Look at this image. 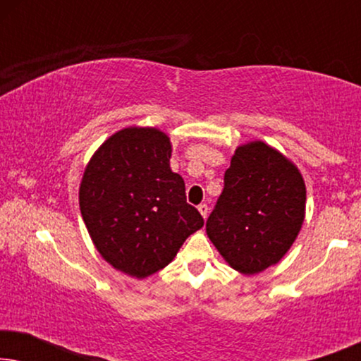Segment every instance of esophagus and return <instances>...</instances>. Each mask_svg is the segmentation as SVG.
Masks as SVG:
<instances>
[{
  "instance_id": "34e87169",
  "label": "esophagus",
  "mask_w": 361,
  "mask_h": 361,
  "mask_svg": "<svg viewBox=\"0 0 361 361\" xmlns=\"http://www.w3.org/2000/svg\"><path fill=\"white\" fill-rule=\"evenodd\" d=\"M199 212L202 214V216H204V219H207V215H209V205L200 204L199 205Z\"/></svg>"
}]
</instances>
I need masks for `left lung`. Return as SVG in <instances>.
<instances>
[{
    "label": "left lung",
    "mask_w": 361,
    "mask_h": 361,
    "mask_svg": "<svg viewBox=\"0 0 361 361\" xmlns=\"http://www.w3.org/2000/svg\"><path fill=\"white\" fill-rule=\"evenodd\" d=\"M305 215V184L279 151L253 141L236 147L207 235L231 268L256 274L293 246Z\"/></svg>",
    "instance_id": "1"
}]
</instances>
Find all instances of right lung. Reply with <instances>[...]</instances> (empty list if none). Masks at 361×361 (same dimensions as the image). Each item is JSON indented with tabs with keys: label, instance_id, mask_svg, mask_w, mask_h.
Wrapping results in <instances>:
<instances>
[{
	"label": "right lung",
	"instance_id": "1",
	"mask_svg": "<svg viewBox=\"0 0 361 361\" xmlns=\"http://www.w3.org/2000/svg\"><path fill=\"white\" fill-rule=\"evenodd\" d=\"M171 141L156 128H125L108 137L83 172L80 212L93 245L113 268L142 279L174 259L204 226L171 171Z\"/></svg>",
	"mask_w": 361,
	"mask_h": 361
}]
</instances>
